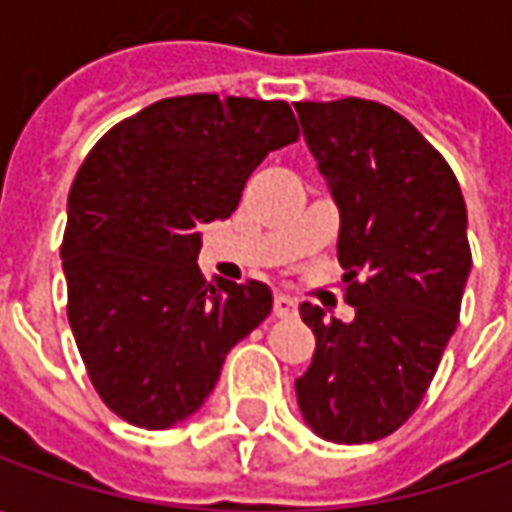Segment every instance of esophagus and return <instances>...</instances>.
Returning a JSON list of instances; mask_svg holds the SVG:
<instances>
[{
  "mask_svg": "<svg viewBox=\"0 0 512 512\" xmlns=\"http://www.w3.org/2000/svg\"><path fill=\"white\" fill-rule=\"evenodd\" d=\"M274 315H277V318H293V315H296V301L279 293L277 299H274Z\"/></svg>",
  "mask_w": 512,
  "mask_h": 512,
  "instance_id": "obj_1",
  "label": "esophagus"
}]
</instances>
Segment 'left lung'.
<instances>
[{"label":"left lung","mask_w":512,"mask_h":512,"mask_svg":"<svg viewBox=\"0 0 512 512\" xmlns=\"http://www.w3.org/2000/svg\"><path fill=\"white\" fill-rule=\"evenodd\" d=\"M301 131L340 211L351 323L304 301L315 354L296 400L315 436L365 444L406 422L461 315L472 252L447 161L406 117L362 98L299 101Z\"/></svg>","instance_id":"obj_1"}]
</instances>
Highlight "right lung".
Here are the masks:
<instances>
[{"label":"right lung","instance_id":"add662e5","mask_svg":"<svg viewBox=\"0 0 512 512\" xmlns=\"http://www.w3.org/2000/svg\"><path fill=\"white\" fill-rule=\"evenodd\" d=\"M299 126L285 101L164 98L117 123L68 194V323L117 417L167 430L208 400L222 365L274 296L197 266L202 224L238 208L246 178Z\"/></svg>","mask_w":512,"mask_h":512}]
</instances>
